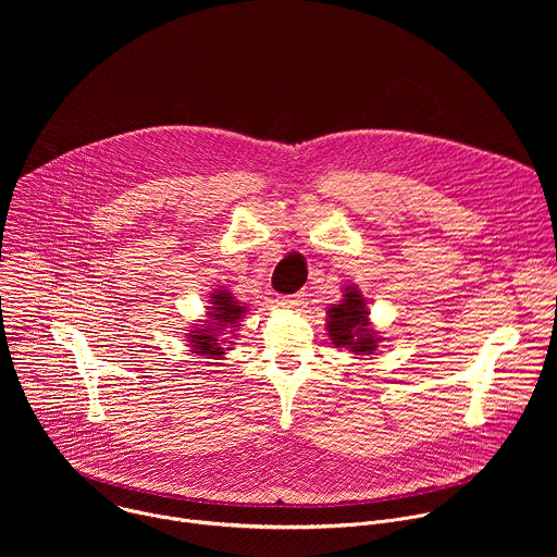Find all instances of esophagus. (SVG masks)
<instances>
[{
    "label": "esophagus",
    "instance_id": "esophagus-1",
    "mask_svg": "<svg viewBox=\"0 0 557 557\" xmlns=\"http://www.w3.org/2000/svg\"><path fill=\"white\" fill-rule=\"evenodd\" d=\"M301 297H304V295H299V293H297V295H282V297L277 299V304L284 306V308H297V306L301 304Z\"/></svg>",
    "mask_w": 557,
    "mask_h": 557
}]
</instances>
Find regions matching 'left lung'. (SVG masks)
Segmentation results:
<instances>
[{
	"label": "left lung",
	"instance_id": "left-lung-1",
	"mask_svg": "<svg viewBox=\"0 0 557 557\" xmlns=\"http://www.w3.org/2000/svg\"><path fill=\"white\" fill-rule=\"evenodd\" d=\"M368 308L357 286H348L344 299L329 308V337L337 348H348L355 355H372L381 337L370 329Z\"/></svg>",
	"mask_w": 557,
	"mask_h": 557
}]
</instances>
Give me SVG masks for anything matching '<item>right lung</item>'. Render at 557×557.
I'll return each mask as SVG.
<instances>
[{
  "instance_id": "add662e5",
  "label": "right lung",
  "mask_w": 557,
  "mask_h": 557,
  "mask_svg": "<svg viewBox=\"0 0 557 557\" xmlns=\"http://www.w3.org/2000/svg\"><path fill=\"white\" fill-rule=\"evenodd\" d=\"M209 304H211V306H207L209 320L194 326L196 331L187 333V342H191L189 346L194 352L211 355L209 359H213V357L220 359L224 355V350H231V348H222L219 342L231 344V342H226L231 337H224V335H233L237 331V326H240L243 317L249 308L237 301L228 290H220V288L211 293Z\"/></svg>"
}]
</instances>
